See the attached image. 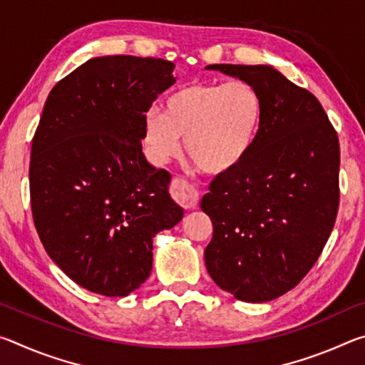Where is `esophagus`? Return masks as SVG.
Returning a JSON list of instances; mask_svg holds the SVG:
<instances>
[{"label": "esophagus", "instance_id": "1", "mask_svg": "<svg viewBox=\"0 0 365 365\" xmlns=\"http://www.w3.org/2000/svg\"><path fill=\"white\" fill-rule=\"evenodd\" d=\"M170 195L183 209H195L197 205V191L185 178L175 177L170 183Z\"/></svg>", "mask_w": 365, "mask_h": 365}]
</instances>
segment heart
<instances>
[{
	"label": "heart",
	"mask_w": 365,
	"mask_h": 365,
	"mask_svg": "<svg viewBox=\"0 0 365 365\" xmlns=\"http://www.w3.org/2000/svg\"><path fill=\"white\" fill-rule=\"evenodd\" d=\"M262 96L243 80L230 83L195 82L165 98L163 113L145 114L146 151L158 164H165L185 151L207 174H227L242 165L261 133Z\"/></svg>",
	"instance_id": "obj_1"
}]
</instances>
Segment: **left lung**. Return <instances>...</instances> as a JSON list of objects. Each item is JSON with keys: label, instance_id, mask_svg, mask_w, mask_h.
I'll return each instance as SVG.
<instances>
[{"label": "left lung", "instance_id": "8db88e82", "mask_svg": "<svg viewBox=\"0 0 365 365\" xmlns=\"http://www.w3.org/2000/svg\"><path fill=\"white\" fill-rule=\"evenodd\" d=\"M256 86L264 122L242 165L220 174L201 209L214 233L211 279L235 298L267 302L293 289L322 252L339 205V141L311 91L270 66L212 64Z\"/></svg>", "mask_w": 365, "mask_h": 365}]
</instances>
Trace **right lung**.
Masks as SVG:
<instances>
[{"mask_svg": "<svg viewBox=\"0 0 365 365\" xmlns=\"http://www.w3.org/2000/svg\"><path fill=\"white\" fill-rule=\"evenodd\" d=\"M174 63L103 56L54 85L32 140L30 202L48 256L77 285L127 296L151 274L153 238L182 220L170 174L141 151L145 113Z\"/></svg>", "mask_w": 365, "mask_h": 365, "instance_id": "1", "label": "right lung"}]
</instances>
